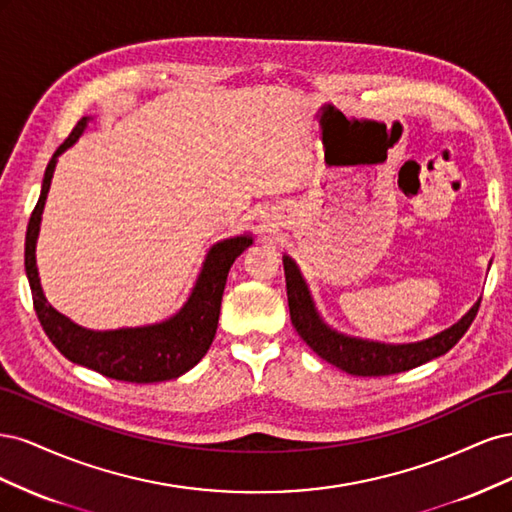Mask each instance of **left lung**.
I'll return each mask as SVG.
<instances>
[{
	"instance_id": "1",
	"label": "left lung",
	"mask_w": 512,
	"mask_h": 512,
	"mask_svg": "<svg viewBox=\"0 0 512 512\" xmlns=\"http://www.w3.org/2000/svg\"><path fill=\"white\" fill-rule=\"evenodd\" d=\"M282 260L292 327L297 329V333L303 337V342L312 348L320 359L339 367L350 376H391L438 359V356L451 350L463 337V333L470 329L480 305V301H476L453 327H448L427 339H421V342H376V339H363L342 333L333 329L329 322H324L297 262L288 254H284Z\"/></svg>"
}]
</instances>
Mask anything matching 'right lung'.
I'll use <instances>...</instances> for the list:
<instances>
[{
  "label": "right lung",
  "instance_id": "1",
  "mask_svg": "<svg viewBox=\"0 0 512 512\" xmlns=\"http://www.w3.org/2000/svg\"><path fill=\"white\" fill-rule=\"evenodd\" d=\"M89 121L91 117H83L76 123L66 143L59 145V149L53 153L49 166L44 170L38 205L27 224L25 273L29 288H32L34 309L44 333L49 335L53 346L68 361L123 382L151 384L175 380L183 376L185 371H190L207 354L215 331H218L228 271L237 256H241L254 243V237L250 232H243V235L213 243L205 254L200 273L196 275L190 297L185 299L173 316L160 322L143 324V327L96 331L81 327L68 316L59 314L44 297L36 265V243L57 160L61 153L79 141Z\"/></svg>",
  "mask_w": 512,
  "mask_h": 512
}]
</instances>
